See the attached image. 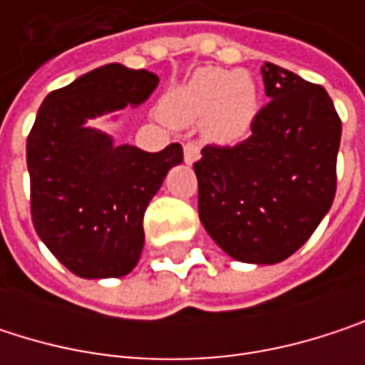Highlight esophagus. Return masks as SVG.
Returning a JSON list of instances; mask_svg holds the SVG:
<instances>
[{
  "instance_id": "obj_1",
  "label": "esophagus",
  "mask_w": 365,
  "mask_h": 365,
  "mask_svg": "<svg viewBox=\"0 0 365 365\" xmlns=\"http://www.w3.org/2000/svg\"><path fill=\"white\" fill-rule=\"evenodd\" d=\"M198 158H200V148H198V143L187 141V143L183 145V160H185L187 165H192V163H196Z\"/></svg>"
}]
</instances>
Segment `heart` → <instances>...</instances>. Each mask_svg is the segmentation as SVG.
<instances>
[{
	"label": "heart",
	"mask_w": 365,
	"mask_h": 365,
	"mask_svg": "<svg viewBox=\"0 0 365 365\" xmlns=\"http://www.w3.org/2000/svg\"><path fill=\"white\" fill-rule=\"evenodd\" d=\"M257 103V86L247 71L205 67L167 97L163 110L165 118L175 124L205 120L209 139L235 143L247 137Z\"/></svg>",
	"instance_id": "heart-1"
}]
</instances>
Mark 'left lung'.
Listing matches in <instances>:
<instances>
[{
    "label": "left lung",
    "mask_w": 365,
    "mask_h": 365,
    "mask_svg": "<svg viewBox=\"0 0 365 365\" xmlns=\"http://www.w3.org/2000/svg\"><path fill=\"white\" fill-rule=\"evenodd\" d=\"M266 97L252 135L205 145L194 163L198 217L239 262L277 264L298 252L329 211L342 124L324 86L262 65Z\"/></svg>",
    "instance_id": "8db88e82"
}]
</instances>
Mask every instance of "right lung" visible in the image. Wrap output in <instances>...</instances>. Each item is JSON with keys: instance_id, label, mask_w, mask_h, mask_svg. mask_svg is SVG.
I'll list each match as a JSON object with an SVG mask.
<instances>
[{"instance_id": "right-lung-1", "label": "right lung", "mask_w": 365, "mask_h": 365, "mask_svg": "<svg viewBox=\"0 0 365 365\" xmlns=\"http://www.w3.org/2000/svg\"><path fill=\"white\" fill-rule=\"evenodd\" d=\"M158 76L111 63L52 91L27 137L31 220L39 239L73 274H128L143 250V213L171 167L180 143L150 154L113 145L88 118L143 103Z\"/></svg>"}]
</instances>
